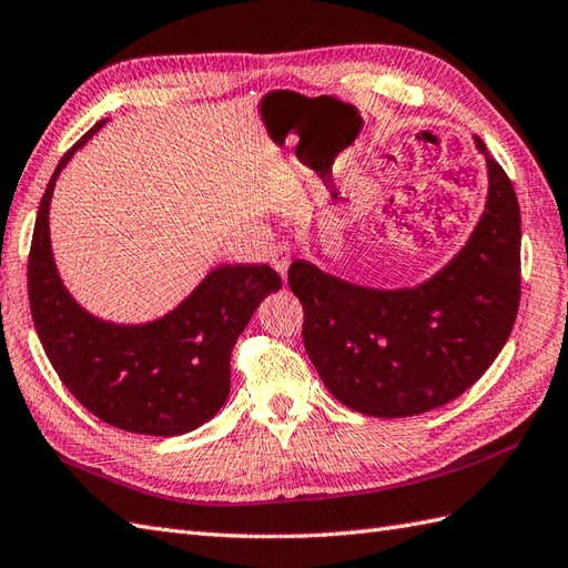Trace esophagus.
<instances>
[{
	"instance_id": "esophagus-1",
	"label": "esophagus",
	"mask_w": 568,
	"mask_h": 568,
	"mask_svg": "<svg viewBox=\"0 0 568 568\" xmlns=\"http://www.w3.org/2000/svg\"><path fill=\"white\" fill-rule=\"evenodd\" d=\"M271 263H273V268L281 273V278L285 281V278H287V268H290V256H287L285 248H281V252H275Z\"/></svg>"
}]
</instances>
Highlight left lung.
Here are the masks:
<instances>
[{"instance_id": "1", "label": "left lung", "mask_w": 568, "mask_h": 568, "mask_svg": "<svg viewBox=\"0 0 568 568\" xmlns=\"http://www.w3.org/2000/svg\"><path fill=\"white\" fill-rule=\"evenodd\" d=\"M489 195L469 242L416 287L353 285L293 261L290 290L305 310L302 341L326 389L348 408L404 418L469 389L506 346L520 305V205L486 152Z\"/></svg>"}]
</instances>
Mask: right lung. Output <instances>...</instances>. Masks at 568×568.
Masks as SVG:
<instances>
[{"label": "right lung", "instance_id": "1", "mask_svg": "<svg viewBox=\"0 0 568 568\" xmlns=\"http://www.w3.org/2000/svg\"><path fill=\"white\" fill-rule=\"evenodd\" d=\"M38 207L29 254V302L38 338L62 385L103 424L140 435H183L213 418L230 394V355L261 300L283 281L266 263L217 266L162 320L113 324L89 314L62 285L50 248V197Z\"/></svg>", "mask_w": 568, "mask_h": 568}]
</instances>
